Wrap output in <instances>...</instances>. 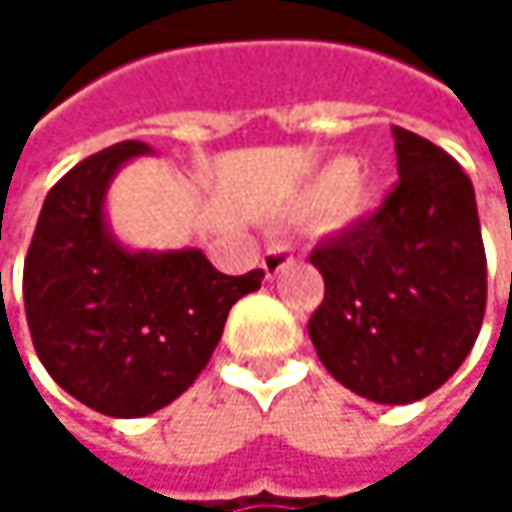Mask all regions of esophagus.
Wrapping results in <instances>:
<instances>
[{"label": "esophagus", "instance_id": "1", "mask_svg": "<svg viewBox=\"0 0 512 512\" xmlns=\"http://www.w3.org/2000/svg\"><path fill=\"white\" fill-rule=\"evenodd\" d=\"M287 263H293V246L290 243H272L263 255V272L272 278L278 275Z\"/></svg>", "mask_w": 512, "mask_h": 512}]
</instances>
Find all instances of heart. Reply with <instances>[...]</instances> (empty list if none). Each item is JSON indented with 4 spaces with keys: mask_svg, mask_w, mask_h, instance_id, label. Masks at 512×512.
<instances>
[{
    "mask_svg": "<svg viewBox=\"0 0 512 512\" xmlns=\"http://www.w3.org/2000/svg\"><path fill=\"white\" fill-rule=\"evenodd\" d=\"M320 195H323V201H341V198H347V207H364V201H367V186L356 180V162H350V159H338L335 165H329L326 168V174H323V183H320Z\"/></svg>",
    "mask_w": 512,
    "mask_h": 512,
    "instance_id": "heart-1",
    "label": "heart"
}]
</instances>
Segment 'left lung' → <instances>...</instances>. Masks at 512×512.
<instances>
[{
    "label": "left lung",
    "instance_id": "left-lung-1",
    "mask_svg": "<svg viewBox=\"0 0 512 512\" xmlns=\"http://www.w3.org/2000/svg\"><path fill=\"white\" fill-rule=\"evenodd\" d=\"M400 180L382 204L320 240L326 281L308 335L323 367L373 403H415L471 353L486 314L474 186L433 142L394 127Z\"/></svg>",
    "mask_w": 512,
    "mask_h": 512
}]
</instances>
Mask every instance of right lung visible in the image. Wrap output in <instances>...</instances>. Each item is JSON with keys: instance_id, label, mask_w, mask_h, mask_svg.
<instances>
[{"instance_id": "right-lung-1", "label": "right lung", "mask_w": 512, "mask_h": 512, "mask_svg": "<svg viewBox=\"0 0 512 512\" xmlns=\"http://www.w3.org/2000/svg\"><path fill=\"white\" fill-rule=\"evenodd\" d=\"M145 151L121 142L70 168L44 201L23 263L35 353L70 397L109 418L177 400L207 367L231 305L263 281V269L225 275L198 249L127 252L106 234V186Z\"/></svg>"}]
</instances>
